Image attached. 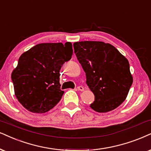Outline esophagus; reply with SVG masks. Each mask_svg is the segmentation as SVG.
<instances>
[{"label":"esophagus","instance_id":"1","mask_svg":"<svg viewBox=\"0 0 151 151\" xmlns=\"http://www.w3.org/2000/svg\"><path fill=\"white\" fill-rule=\"evenodd\" d=\"M77 89L79 90V91H83V90H84V88H83L82 86H79L77 87Z\"/></svg>","mask_w":151,"mask_h":151}]
</instances>
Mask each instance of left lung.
I'll return each mask as SVG.
<instances>
[{
	"instance_id": "obj_1",
	"label": "left lung",
	"mask_w": 151,
	"mask_h": 151,
	"mask_svg": "<svg viewBox=\"0 0 151 151\" xmlns=\"http://www.w3.org/2000/svg\"><path fill=\"white\" fill-rule=\"evenodd\" d=\"M73 46L88 86L95 95L91 108L104 113L121 105L133 82L127 58L113 45L103 42L82 41Z\"/></svg>"
}]
</instances>
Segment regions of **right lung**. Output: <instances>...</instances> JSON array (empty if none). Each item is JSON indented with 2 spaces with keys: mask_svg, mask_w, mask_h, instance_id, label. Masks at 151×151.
Wrapping results in <instances>:
<instances>
[{
  "mask_svg": "<svg viewBox=\"0 0 151 151\" xmlns=\"http://www.w3.org/2000/svg\"><path fill=\"white\" fill-rule=\"evenodd\" d=\"M71 42L42 43L19 57L12 81L17 100L33 113H45L61 99L60 70L72 58Z\"/></svg>",
  "mask_w": 151,
  "mask_h": 151,
  "instance_id": "right-lung-1",
  "label": "right lung"
}]
</instances>
